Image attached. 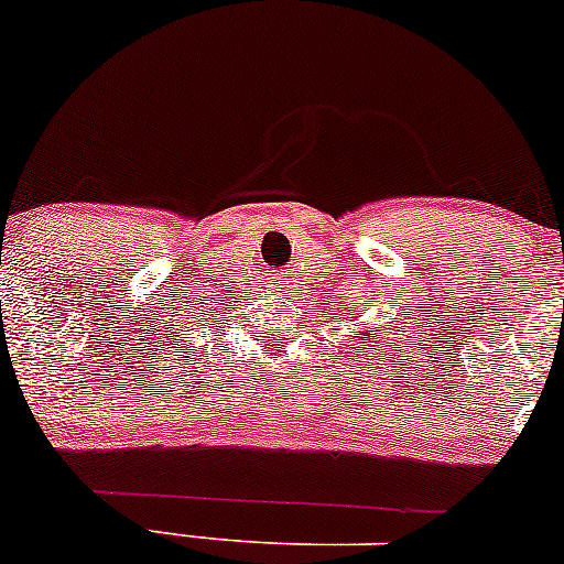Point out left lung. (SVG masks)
<instances>
[{
  "instance_id": "1",
  "label": "left lung",
  "mask_w": 564,
  "mask_h": 564,
  "mask_svg": "<svg viewBox=\"0 0 564 564\" xmlns=\"http://www.w3.org/2000/svg\"><path fill=\"white\" fill-rule=\"evenodd\" d=\"M362 344H368V338H362Z\"/></svg>"
}]
</instances>
